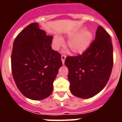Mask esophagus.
<instances>
[{
    "instance_id": "1",
    "label": "esophagus",
    "mask_w": 122,
    "mask_h": 122,
    "mask_svg": "<svg viewBox=\"0 0 122 122\" xmlns=\"http://www.w3.org/2000/svg\"><path fill=\"white\" fill-rule=\"evenodd\" d=\"M66 55H65V54H62V56H61V61H62L63 64L65 63V59H66Z\"/></svg>"
}]
</instances>
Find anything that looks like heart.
<instances>
[{"label": "heart", "mask_w": 122, "mask_h": 122, "mask_svg": "<svg viewBox=\"0 0 122 122\" xmlns=\"http://www.w3.org/2000/svg\"><path fill=\"white\" fill-rule=\"evenodd\" d=\"M81 32H80V31ZM71 38L67 42V47L74 53L80 54L85 51L91 45L92 41L93 35L89 30H80L71 32L70 35ZM63 44V40L59 37H55L53 39L54 47L59 48Z\"/></svg>", "instance_id": "heart-1"}]
</instances>
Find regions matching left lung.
I'll list each match as a JSON object with an SVG mask.
<instances>
[{
	"label": "left lung",
	"mask_w": 122,
	"mask_h": 122,
	"mask_svg": "<svg viewBox=\"0 0 122 122\" xmlns=\"http://www.w3.org/2000/svg\"><path fill=\"white\" fill-rule=\"evenodd\" d=\"M113 51L110 35L99 26L95 40L83 54L66 57L65 64L68 68V78L73 94L87 99L102 91L112 73Z\"/></svg>",
	"instance_id": "left-lung-1"
}]
</instances>
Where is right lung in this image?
I'll list each match as a JSON object with an SVG mask.
<instances>
[{
  "instance_id": "obj_1",
  "label": "right lung",
  "mask_w": 122,
  "mask_h": 122,
  "mask_svg": "<svg viewBox=\"0 0 122 122\" xmlns=\"http://www.w3.org/2000/svg\"><path fill=\"white\" fill-rule=\"evenodd\" d=\"M52 39L33 23L13 43L12 76L20 92L30 99L41 100L52 92L53 82L62 66L61 54L52 49Z\"/></svg>"
}]
</instances>
